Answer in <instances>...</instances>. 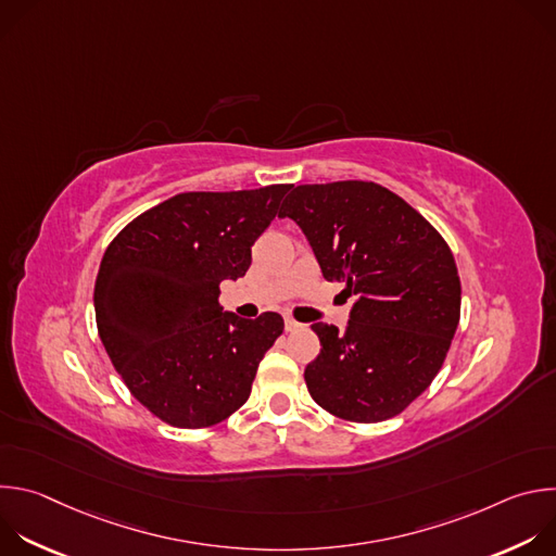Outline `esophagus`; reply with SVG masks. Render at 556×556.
<instances>
[{
	"mask_svg": "<svg viewBox=\"0 0 556 556\" xmlns=\"http://www.w3.org/2000/svg\"><path fill=\"white\" fill-rule=\"evenodd\" d=\"M301 328V324H296L294 319H290V316H286V330L288 332H294V330H299Z\"/></svg>",
	"mask_w": 556,
	"mask_h": 556,
	"instance_id": "obj_1",
	"label": "esophagus"
}]
</instances>
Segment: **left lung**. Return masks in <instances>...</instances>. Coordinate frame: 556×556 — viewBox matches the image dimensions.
Instances as JSON below:
<instances>
[{
    "label": "left lung",
    "mask_w": 556,
    "mask_h": 556,
    "mask_svg": "<svg viewBox=\"0 0 556 556\" xmlns=\"http://www.w3.org/2000/svg\"><path fill=\"white\" fill-rule=\"evenodd\" d=\"M279 217L303 230L324 277L356 296L345 330L312 326L321 352L303 376L314 403L352 422L399 416L440 371L459 324L451 249L376 182L299 185Z\"/></svg>",
    "instance_id": "8db88e82"
}]
</instances>
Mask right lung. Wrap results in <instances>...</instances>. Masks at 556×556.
<instances>
[{"mask_svg":"<svg viewBox=\"0 0 556 556\" xmlns=\"http://www.w3.org/2000/svg\"><path fill=\"white\" fill-rule=\"evenodd\" d=\"M290 187L178 193L127 224L103 255L99 337L134 399L172 427H211L240 409L283 332L277 312L242 319L217 299L222 281L247 275Z\"/></svg>","mask_w":556,"mask_h":556,"instance_id":"right-lung-1","label":"right lung"}]
</instances>
